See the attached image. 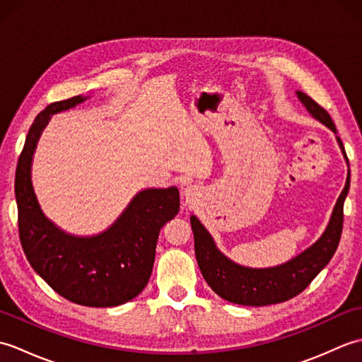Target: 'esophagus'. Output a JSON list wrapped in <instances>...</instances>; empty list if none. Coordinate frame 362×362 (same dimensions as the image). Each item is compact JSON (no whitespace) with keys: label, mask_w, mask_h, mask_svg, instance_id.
I'll return each instance as SVG.
<instances>
[{"label":"esophagus","mask_w":362,"mask_h":362,"mask_svg":"<svg viewBox=\"0 0 362 362\" xmlns=\"http://www.w3.org/2000/svg\"><path fill=\"white\" fill-rule=\"evenodd\" d=\"M187 193H189V189H187Z\"/></svg>","instance_id":"34e87169"}]
</instances>
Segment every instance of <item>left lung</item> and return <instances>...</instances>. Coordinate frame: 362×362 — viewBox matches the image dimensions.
Returning a JSON list of instances; mask_svg holds the SVG:
<instances>
[{
	"mask_svg": "<svg viewBox=\"0 0 362 362\" xmlns=\"http://www.w3.org/2000/svg\"><path fill=\"white\" fill-rule=\"evenodd\" d=\"M297 96L314 118L336 134L334 122L324 107H320L302 91H297ZM337 143H339L344 156L347 157L339 136H337ZM349 188L350 174L339 199H337L329 224L320 240L288 263L269 269H250L235 264L216 249L213 238L199 219L191 216L189 221L194 233L196 259L205 281L219 297L238 305L264 306L286 302V300L296 297L329 263L339 245L344 224V201L349 194Z\"/></svg>",
	"mask_w": 362,
	"mask_h": 362,
	"instance_id": "left-lung-1",
	"label": "left lung"
}]
</instances>
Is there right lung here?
Returning <instances> with one entry per match:
<instances>
[{
  "mask_svg": "<svg viewBox=\"0 0 362 362\" xmlns=\"http://www.w3.org/2000/svg\"><path fill=\"white\" fill-rule=\"evenodd\" d=\"M82 96L52 103L37 115L15 173L18 233L34 271L73 303L95 308L118 306L136 297L149 281L160 228L179 213L175 187L138 193L107 232L78 238L45 218L30 182V161L52 113L82 103Z\"/></svg>",
  "mask_w": 362,
  "mask_h": 362,
  "instance_id": "add662e5",
  "label": "right lung"
}]
</instances>
